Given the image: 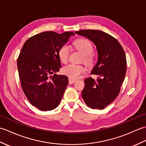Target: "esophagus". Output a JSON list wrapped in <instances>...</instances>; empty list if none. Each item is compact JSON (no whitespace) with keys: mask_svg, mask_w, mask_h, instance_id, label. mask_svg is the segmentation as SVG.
<instances>
[{"mask_svg":"<svg viewBox=\"0 0 146 146\" xmlns=\"http://www.w3.org/2000/svg\"><path fill=\"white\" fill-rule=\"evenodd\" d=\"M68 81H69V84H73V83H74L76 81V79H73L71 78H68Z\"/></svg>","mask_w":146,"mask_h":146,"instance_id":"1","label":"esophagus"}]
</instances>
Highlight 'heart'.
Instances as JSON below:
<instances>
[{
  "label": "heart",
  "mask_w": 146,
  "mask_h": 146,
  "mask_svg": "<svg viewBox=\"0 0 146 146\" xmlns=\"http://www.w3.org/2000/svg\"><path fill=\"white\" fill-rule=\"evenodd\" d=\"M74 45L77 49L83 54V60L88 64H92L94 61V54L92 53L94 51V46L92 43L86 39H79L74 42ZM70 53V47L68 44H63L58 51V57L63 63H66L69 60ZM86 70V67L83 64H69L64 66L62 72L64 75L69 76L73 79L78 78Z\"/></svg>",
  "instance_id": "heart-1"
}]
</instances>
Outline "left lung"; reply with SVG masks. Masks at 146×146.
Instances as JSON below:
<instances>
[{"mask_svg":"<svg viewBox=\"0 0 146 146\" xmlns=\"http://www.w3.org/2000/svg\"><path fill=\"white\" fill-rule=\"evenodd\" d=\"M75 33L86 37L96 45L98 60L92 75L85 80L82 98L88 107L104 109L119 95L124 80L127 61L124 50L117 40L100 30H81Z\"/></svg>","mask_w":146,"mask_h":146,"instance_id":"obj_1","label":"left lung"}]
</instances>
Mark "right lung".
<instances>
[{
	"label": "right lung",
	"instance_id": "right-lung-1",
	"mask_svg": "<svg viewBox=\"0 0 146 146\" xmlns=\"http://www.w3.org/2000/svg\"><path fill=\"white\" fill-rule=\"evenodd\" d=\"M71 35L73 32H42L31 37L22 48L17 58L21 87L27 100L39 110L54 109L63 97L68 77L54 73L61 67L59 49Z\"/></svg>",
	"mask_w": 146,
	"mask_h": 146
}]
</instances>
